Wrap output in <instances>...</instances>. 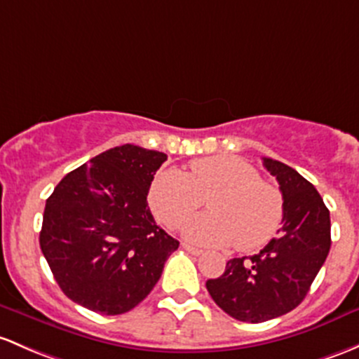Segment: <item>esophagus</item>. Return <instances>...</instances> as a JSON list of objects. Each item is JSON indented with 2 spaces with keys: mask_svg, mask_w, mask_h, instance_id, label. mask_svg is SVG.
I'll return each instance as SVG.
<instances>
[{
  "mask_svg": "<svg viewBox=\"0 0 359 359\" xmlns=\"http://www.w3.org/2000/svg\"><path fill=\"white\" fill-rule=\"evenodd\" d=\"M182 248L186 249L187 252H191V255H194V256L203 255V249H198V248H194V246H189V244H182Z\"/></svg>",
  "mask_w": 359,
  "mask_h": 359,
  "instance_id": "34e87169",
  "label": "esophagus"
}]
</instances>
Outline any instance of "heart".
I'll return each instance as SVG.
<instances>
[{"label":"heart","mask_w":359,"mask_h":359,"mask_svg":"<svg viewBox=\"0 0 359 359\" xmlns=\"http://www.w3.org/2000/svg\"><path fill=\"white\" fill-rule=\"evenodd\" d=\"M210 196L211 213L184 224L182 236L199 246H227L252 252L270 243L284 218L280 191L259 179L258 170L236 156L199 158L189 173L161 170L149 186V206L165 227L175 229Z\"/></svg>","instance_id":"1"}]
</instances>
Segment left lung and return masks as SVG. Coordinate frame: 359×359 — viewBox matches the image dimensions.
<instances>
[{
    "label": "left lung",
    "mask_w": 359,
    "mask_h": 359,
    "mask_svg": "<svg viewBox=\"0 0 359 359\" xmlns=\"http://www.w3.org/2000/svg\"><path fill=\"white\" fill-rule=\"evenodd\" d=\"M263 167L280 186L282 227L258 255L230 259L220 277L206 282L218 306L249 323L292 311L330 251V213L313 184L282 161L263 158Z\"/></svg>",
    "instance_id": "1"
}]
</instances>
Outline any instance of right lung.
I'll list each match as a JSON object with an SVG mask.
<instances>
[{"label": "right lung", "instance_id": "obj_1", "mask_svg": "<svg viewBox=\"0 0 359 359\" xmlns=\"http://www.w3.org/2000/svg\"><path fill=\"white\" fill-rule=\"evenodd\" d=\"M167 160L123 144L67 173L44 208L41 251L67 297L100 315L135 308L179 248L154 222L149 186Z\"/></svg>", "mask_w": 359, "mask_h": 359}]
</instances>
